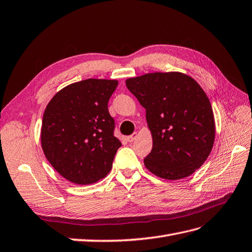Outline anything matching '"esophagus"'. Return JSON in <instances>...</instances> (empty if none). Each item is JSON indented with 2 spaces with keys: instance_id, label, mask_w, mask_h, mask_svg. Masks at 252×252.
<instances>
[{
  "instance_id": "1",
  "label": "esophagus",
  "mask_w": 252,
  "mask_h": 252,
  "mask_svg": "<svg viewBox=\"0 0 252 252\" xmlns=\"http://www.w3.org/2000/svg\"><path fill=\"white\" fill-rule=\"evenodd\" d=\"M136 136H137V133H136V132H134V133L132 134V135H130V136H127V137H126V140H127L128 143H132V142H134V139L136 138Z\"/></svg>"
}]
</instances>
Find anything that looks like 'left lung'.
Listing matches in <instances>:
<instances>
[{
  "label": "left lung",
  "mask_w": 252,
  "mask_h": 252,
  "mask_svg": "<svg viewBox=\"0 0 252 252\" xmlns=\"http://www.w3.org/2000/svg\"><path fill=\"white\" fill-rule=\"evenodd\" d=\"M126 84L146 109L153 133L145 166L169 180L188 177L200 168L215 142L213 108L200 85L177 72L145 74Z\"/></svg>",
  "instance_id": "1"
}]
</instances>
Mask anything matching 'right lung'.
Listing matches in <instances>:
<instances>
[{
	"mask_svg": "<svg viewBox=\"0 0 252 252\" xmlns=\"http://www.w3.org/2000/svg\"><path fill=\"white\" fill-rule=\"evenodd\" d=\"M117 86V80H81L63 88L47 105L40 133L44 154L71 183L94 184L112 169L121 147L108 112Z\"/></svg>",
	"mask_w": 252,
	"mask_h": 252,
	"instance_id": "obj_1",
	"label": "right lung"
}]
</instances>
